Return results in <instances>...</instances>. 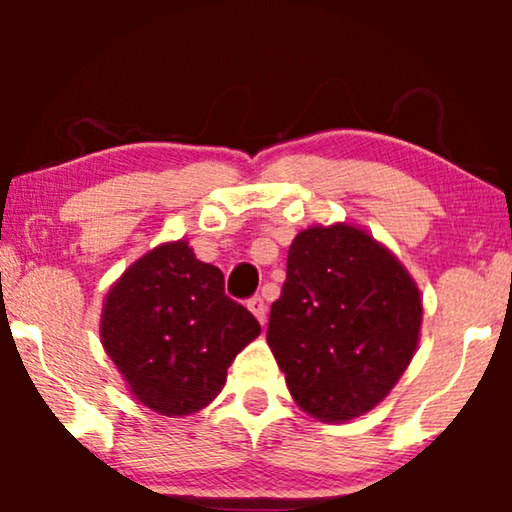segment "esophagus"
Here are the masks:
<instances>
[{"label": "esophagus", "instance_id": "esophagus-1", "mask_svg": "<svg viewBox=\"0 0 512 512\" xmlns=\"http://www.w3.org/2000/svg\"><path fill=\"white\" fill-rule=\"evenodd\" d=\"M247 307H249L251 312H254V317H256L258 321H261V324H265V312H268V310H265V303H263L261 296L249 298V300H247Z\"/></svg>", "mask_w": 512, "mask_h": 512}]
</instances>
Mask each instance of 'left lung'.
<instances>
[{"label":"left lung","mask_w":512,"mask_h":512,"mask_svg":"<svg viewBox=\"0 0 512 512\" xmlns=\"http://www.w3.org/2000/svg\"><path fill=\"white\" fill-rule=\"evenodd\" d=\"M419 326L415 282L368 233H298L270 307L268 345L305 412L345 422L375 408L412 361Z\"/></svg>","instance_id":"obj_1"}]
</instances>
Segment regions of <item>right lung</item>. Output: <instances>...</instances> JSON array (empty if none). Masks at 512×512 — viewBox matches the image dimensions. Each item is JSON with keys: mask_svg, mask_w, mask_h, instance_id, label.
Masks as SVG:
<instances>
[{"mask_svg": "<svg viewBox=\"0 0 512 512\" xmlns=\"http://www.w3.org/2000/svg\"><path fill=\"white\" fill-rule=\"evenodd\" d=\"M261 333L254 314L223 289V272L184 240L132 265L109 291L102 345L139 403L167 417L205 408L228 366Z\"/></svg>", "mask_w": 512, "mask_h": 512, "instance_id": "add662e5", "label": "right lung"}]
</instances>
